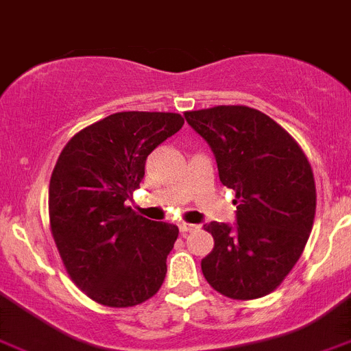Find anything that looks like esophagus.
<instances>
[{
    "mask_svg": "<svg viewBox=\"0 0 351 351\" xmlns=\"http://www.w3.org/2000/svg\"><path fill=\"white\" fill-rule=\"evenodd\" d=\"M178 228H180V234H189V232H194L196 228H198V225H191V223H180L178 225Z\"/></svg>",
    "mask_w": 351,
    "mask_h": 351,
    "instance_id": "esophagus-1",
    "label": "esophagus"
}]
</instances>
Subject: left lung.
I'll list each match as a JSON object with an SVG mask.
<instances>
[{
    "mask_svg": "<svg viewBox=\"0 0 351 351\" xmlns=\"http://www.w3.org/2000/svg\"><path fill=\"white\" fill-rule=\"evenodd\" d=\"M184 116L212 148L237 205L234 226L205 225L214 248L202 261L203 276L232 300L262 298L289 275L311 235L316 184L307 155L255 108L219 105Z\"/></svg>",
    "mask_w": 351,
    "mask_h": 351,
    "instance_id": "1",
    "label": "left lung"
}]
</instances>
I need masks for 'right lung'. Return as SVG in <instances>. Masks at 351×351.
Returning <instances> with one entry per match:
<instances>
[{
    "mask_svg": "<svg viewBox=\"0 0 351 351\" xmlns=\"http://www.w3.org/2000/svg\"><path fill=\"white\" fill-rule=\"evenodd\" d=\"M184 126L175 112H116L71 137L49 180V226L67 275L105 307L157 294L178 228L135 214L125 202L149 153Z\"/></svg>",
    "mask_w": 351,
    "mask_h": 351,
    "instance_id": "add662e5",
    "label": "right lung"
}]
</instances>
